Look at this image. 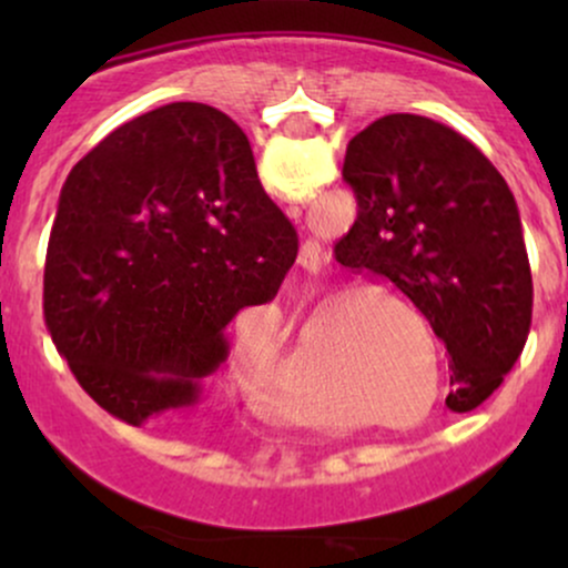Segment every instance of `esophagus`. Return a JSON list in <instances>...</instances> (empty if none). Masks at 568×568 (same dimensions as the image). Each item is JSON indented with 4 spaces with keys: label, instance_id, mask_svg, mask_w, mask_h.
<instances>
[{
    "label": "esophagus",
    "instance_id": "34e87169",
    "mask_svg": "<svg viewBox=\"0 0 568 568\" xmlns=\"http://www.w3.org/2000/svg\"><path fill=\"white\" fill-rule=\"evenodd\" d=\"M291 216H298V205H291L288 207ZM298 264L304 266V270H317V264H321V243H304L302 245V253H298Z\"/></svg>",
    "mask_w": 568,
    "mask_h": 568
}]
</instances>
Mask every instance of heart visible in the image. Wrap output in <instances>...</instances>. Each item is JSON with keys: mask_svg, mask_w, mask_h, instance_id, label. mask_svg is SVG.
<instances>
[{"mask_svg": "<svg viewBox=\"0 0 568 568\" xmlns=\"http://www.w3.org/2000/svg\"><path fill=\"white\" fill-rule=\"evenodd\" d=\"M325 304H328V302H323V306ZM323 306H321V310H323ZM395 306V310H397V304H393ZM400 361H393L395 363V368H406L408 371V366H402L397 367L396 363ZM406 379H408V393L410 395H416V393H419V379H422V374H419V371H416V374H414V371H410V374H406ZM438 379H440V374H438V371H433V384H435V387H438ZM429 408H435V393H433V400H429ZM275 410H277V414H304V406H302V403H296V400H285V397L283 395H280V397H275Z\"/></svg>", "mask_w": 568, "mask_h": 568, "instance_id": "b5f03b06", "label": "heart"}]
</instances>
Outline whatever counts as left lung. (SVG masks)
<instances>
[{
	"label": "left lung",
	"instance_id": "1",
	"mask_svg": "<svg viewBox=\"0 0 568 568\" xmlns=\"http://www.w3.org/2000/svg\"><path fill=\"white\" fill-rule=\"evenodd\" d=\"M357 219L336 262L389 280L448 352L446 406L465 414L505 382L531 328V266L518 205L456 130L387 114L347 143Z\"/></svg>",
	"mask_w": 568,
	"mask_h": 568
}]
</instances>
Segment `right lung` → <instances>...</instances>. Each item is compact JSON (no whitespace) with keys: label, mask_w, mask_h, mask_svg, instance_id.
<instances>
[{"label":"right lung","mask_w":568,"mask_h":568,"mask_svg":"<svg viewBox=\"0 0 568 568\" xmlns=\"http://www.w3.org/2000/svg\"><path fill=\"white\" fill-rule=\"evenodd\" d=\"M298 237L245 133L179 101L125 122L71 168L44 258V325L80 387L143 425L200 403L226 325L277 296Z\"/></svg>","instance_id":"obj_1"}]
</instances>
